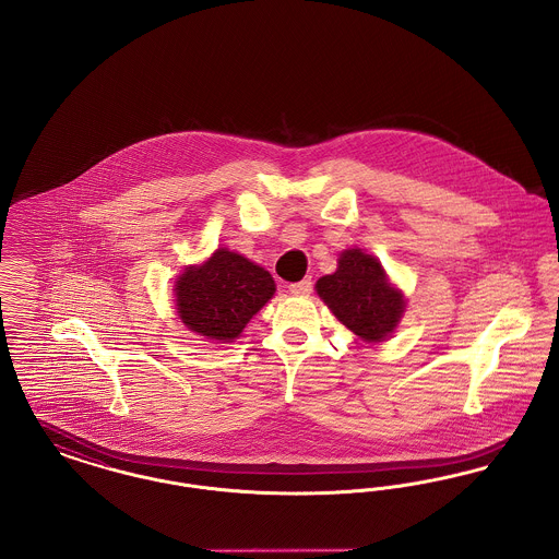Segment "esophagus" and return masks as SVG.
<instances>
[{
    "label": "esophagus",
    "instance_id": "obj_1",
    "mask_svg": "<svg viewBox=\"0 0 559 559\" xmlns=\"http://www.w3.org/2000/svg\"><path fill=\"white\" fill-rule=\"evenodd\" d=\"M289 292L293 295H310L312 292V281L310 278H304V281H299V283H293L289 285Z\"/></svg>",
    "mask_w": 559,
    "mask_h": 559
}]
</instances>
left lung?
Returning <instances> with one entry per match:
<instances>
[{"mask_svg": "<svg viewBox=\"0 0 559 559\" xmlns=\"http://www.w3.org/2000/svg\"><path fill=\"white\" fill-rule=\"evenodd\" d=\"M317 293L342 324L369 344L388 340L406 308L381 262L362 249H346L337 270L319 278Z\"/></svg>", "mask_w": 559, "mask_h": 559, "instance_id": "1", "label": "left lung"}]
</instances>
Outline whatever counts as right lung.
<instances>
[{
    "label": "right lung",
    "mask_w": 559,
    "mask_h": 559,
    "mask_svg": "<svg viewBox=\"0 0 559 559\" xmlns=\"http://www.w3.org/2000/svg\"><path fill=\"white\" fill-rule=\"evenodd\" d=\"M274 292L267 270L224 247L205 264L188 266L174 289L180 320L219 344L237 340Z\"/></svg>",
    "instance_id": "right-lung-1"
}]
</instances>
